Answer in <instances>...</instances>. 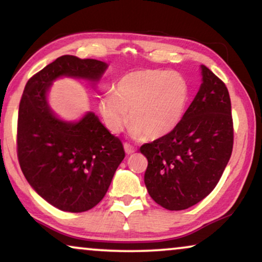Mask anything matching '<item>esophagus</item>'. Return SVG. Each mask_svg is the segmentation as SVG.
<instances>
[{
	"mask_svg": "<svg viewBox=\"0 0 262 262\" xmlns=\"http://www.w3.org/2000/svg\"><path fill=\"white\" fill-rule=\"evenodd\" d=\"M124 149H125V152H126L127 155H131V154L137 151V149H136L135 146H132L131 144H128V143H124Z\"/></svg>",
	"mask_w": 262,
	"mask_h": 262,
	"instance_id": "1",
	"label": "esophagus"
}]
</instances>
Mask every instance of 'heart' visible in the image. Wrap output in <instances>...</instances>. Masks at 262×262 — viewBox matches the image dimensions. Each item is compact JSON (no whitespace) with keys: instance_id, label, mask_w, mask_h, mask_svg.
I'll use <instances>...</instances> for the list:
<instances>
[{"instance_id":"1","label":"heart","mask_w":262,"mask_h":262,"mask_svg":"<svg viewBox=\"0 0 262 262\" xmlns=\"http://www.w3.org/2000/svg\"><path fill=\"white\" fill-rule=\"evenodd\" d=\"M189 95L188 81L180 73L138 69L121 75L113 93L100 98L99 112L111 134H120L130 121L134 138L160 139L181 123Z\"/></svg>"}]
</instances>
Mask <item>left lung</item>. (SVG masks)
<instances>
[{
    "label": "left lung",
    "instance_id": "obj_1",
    "mask_svg": "<svg viewBox=\"0 0 262 262\" xmlns=\"http://www.w3.org/2000/svg\"><path fill=\"white\" fill-rule=\"evenodd\" d=\"M203 83L181 123L166 137L141 146L144 182L164 209H188L212 192L230 160L234 125L228 88L202 66Z\"/></svg>",
    "mask_w": 262,
    "mask_h": 262
}]
</instances>
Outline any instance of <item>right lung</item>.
I'll use <instances>...</instances> for the list:
<instances>
[{"mask_svg": "<svg viewBox=\"0 0 262 262\" xmlns=\"http://www.w3.org/2000/svg\"><path fill=\"white\" fill-rule=\"evenodd\" d=\"M107 67L101 60L58 57L28 80L21 98L16 137L21 170L41 198L62 211L84 212L98 205L125 151L93 112L76 123L58 119L46 93L60 76L99 81Z\"/></svg>", "mask_w": 262, "mask_h": 262, "instance_id": "right-lung-1", "label": "right lung"}]
</instances>
